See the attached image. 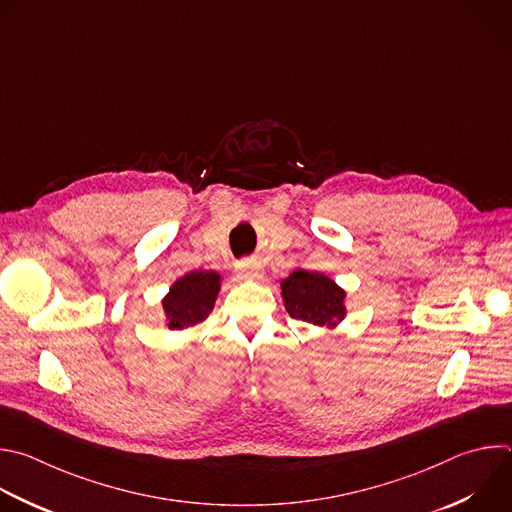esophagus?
I'll return each instance as SVG.
<instances>
[{"instance_id":"esophagus-1","label":"esophagus","mask_w":512,"mask_h":512,"mask_svg":"<svg viewBox=\"0 0 512 512\" xmlns=\"http://www.w3.org/2000/svg\"><path fill=\"white\" fill-rule=\"evenodd\" d=\"M237 273L241 279H259L263 275V269L253 261H243L237 265Z\"/></svg>"}]
</instances>
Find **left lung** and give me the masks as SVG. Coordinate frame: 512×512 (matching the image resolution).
Here are the masks:
<instances>
[{
  "mask_svg": "<svg viewBox=\"0 0 512 512\" xmlns=\"http://www.w3.org/2000/svg\"><path fill=\"white\" fill-rule=\"evenodd\" d=\"M287 313L305 323L335 329L348 315L346 289L319 271H293L281 281Z\"/></svg>",
  "mask_w": 512,
  "mask_h": 512,
  "instance_id": "left-lung-1",
  "label": "left lung"
}]
</instances>
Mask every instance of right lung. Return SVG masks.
Instances as JSON below:
<instances>
[{"label": "right lung", "mask_w": 512, "mask_h": 512, "mask_svg": "<svg viewBox=\"0 0 512 512\" xmlns=\"http://www.w3.org/2000/svg\"><path fill=\"white\" fill-rule=\"evenodd\" d=\"M223 277L217 271L195 269L179 277L162 297L164 325L183 331L209 317L221 291Z\"/></svg>", "instance_id": "right-lung-1"}]
</instances>
